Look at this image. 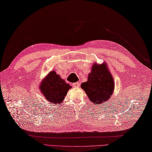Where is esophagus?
<instances>
[{
	"label": "esophagus",
	"mask_w": 152,
	"mask_h": 152,
	"mask_svg": "<svg viewBox=\"0 0 152 152\" xmlns=\"http://www.w3.org/2000/svg\"><path fill=\"white\" fill-rule=\"evenodd\" d=\"M73 87H75V88H78V87L80 86V83H78V82L73 83Z\"/></svg>",
	"instance_id": "esophagus-1"
}]
</instances>
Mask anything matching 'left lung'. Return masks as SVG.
Here are the masks:
<instances>
[{"instance_id": "1", "label": "left lung", "mask_w": 152, "mask_h": 152, "mask_svg": "<svg viewBox=\"0 0 152 152\" xmlns=\"http://www.w3.org/2000/svg\"><path fill=\"white\" fill-rule=\"evenodd\" d=\"M81 88L86 92L90 101L96 105L108 101L113 93V78L106 63H94L88 80L81 84Z\"/></svg>"}]
</instances>
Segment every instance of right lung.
I'll return each instance as SVG.
<instances>
[{
  "mask_svg": "<svg viewBox=\"0 0 152 152\" xmlns=\"http://www.w3.org/2000/svg\"><path fill=\"white\" fill-rule=\"evenodd\" d=\"M72 86L55 71L50 72L40 83V90L48 102L58 104L64 101Z\"/></svg>",
  "mask_w": 152,
  "mask_h": 152,
  "instance_id": "obj_1",
  "label": "right lung"
}]
</instances>
